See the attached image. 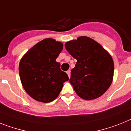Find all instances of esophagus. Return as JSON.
Wrapping results in <instances>:
<instances>
[{"instance_id":"obj_1","label":"esophagus","mask_w":131,"mask_h":131,"mask_svg":"<svg viewBox=\"0 0 131 131\" xmlns=\"http://www.w3.org/2000/svg\"><path fill=\"white\" fill-rule=\"evenodd\" d=\"M67 73L69 77L70 78V77H71V70H68V71H67Z\"/></svg>"}]
</instances>
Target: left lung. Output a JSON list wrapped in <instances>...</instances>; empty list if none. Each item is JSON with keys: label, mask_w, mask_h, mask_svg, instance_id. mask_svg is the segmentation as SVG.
<instances>
[{"label": "left lung", "mask_w": 131, "mask_h": 131, "mask_svg": "<svg viewBox=\"0 0 131 131\" xmlns=\"http://www.w3.org/2000/svg\"><path fill=\"white\" fill-rule=\"evenodd\" d=\"M65 48L77 60L69 82L78 96L93 100L103 95L113 81L114 62L111 56L97 42L87 37L66 42Z\"/></svg>", "instance_id": "left-lung-1"}]
</instances>
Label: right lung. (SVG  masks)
Returning <instances> with one entry per match:
<instances>
[{
  "label": "right lung",
  "instance_id": "right-lung-1",
  "mask_svg": "<svg viewBox=\"0 0 131 131\" xmlns=\"http://www.w3.org/2000/svg\"><path fill=\"white\" fill-rule=\"evenodd\" d=\"M63 45L52 38H45L32 47L22 58L19 75L23 87L32 98L42 103L54 101L69 81L56 59Z\"/></svg>",
  "mask_w": 131,
  "mask_h": 131
}]
</instances>
